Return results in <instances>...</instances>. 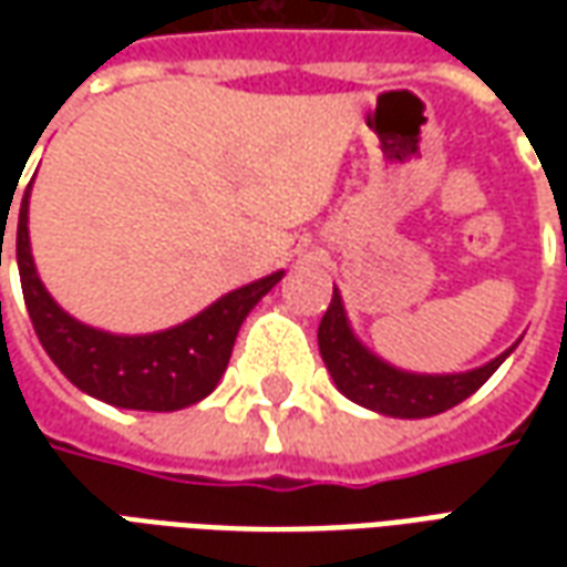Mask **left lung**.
Here are the masks:
<instances>
[{
    "instance_id": "left-lung-1",
    "label": "left lung",
    "mask_w": 567,
    "mask_h": 567,
    "mask_svg": "<svg viewBox=\"0 0 567 567\" xmlns=\"http://www.w3.org/2000/svg\"><path fill=\"white\" fill-rule=\"evenodd\" d=\"M513 349L516 343L504 349L498 358L486 361L483 368L464 370V373H413V370L394 368L358 340L337 288H333L331 307L319 324V352L333 385L349 401L392 419L437 416L450 406L462 404L464 398H471L504 364V358Z\"/></svg>"
}]
</instances>
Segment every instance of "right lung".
Here are the masks:
<instances>
[{
  "label": "right lung",
  "mask_w": 567,
  "mask_h": 567,
  "mask_svg": "<svg viewBox=\"0 0 567 567\" xmlns=\"http://www.w3.org/2000/svg\"><path fill=\"white\" fill-rule=\"evenodd\" d=\"M30 187L18 218L20 285L39 343L63 370V377L96 401L148 413H173L215 392L243 321L258 307L260 297L282 279L285 270L218 297L194 319L166 331H100L69 316L35 272L30 248Z\"/></svg>",
  "instance_id": "1"
}]
</instances>
